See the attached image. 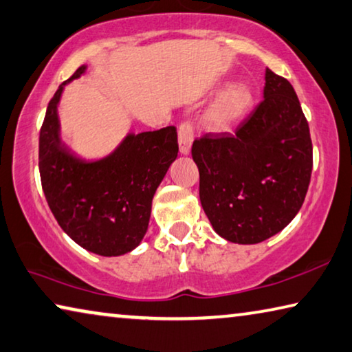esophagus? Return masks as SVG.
<instances>
[{"instance_id": "34e87169", "label": "esophagus", "mask_w": 352, "mask_h": 352, "mask_svg": "<svg viewBox=\"0 0 352 352\" xmlns=\"http://www.w3.org/2000/svg\"><path fill=\"white\" fill-rule=\"evenodd\" d=\"M194 141V126L191 122H183L178 128V146H180V153L188 155L191 152V146Z\"/></svg>"}]
</instances>
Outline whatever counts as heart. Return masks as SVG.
<instances>
[{
  "mask_svg": "<svg viewBox=\"0 0 352 352\" xmlns=\"http://www.w3.org/2000/svg\"><path fill=\"white\" fill-rule=\"evenodd\" d=\"M252 102L249 89L243 85L228 86L205 113V124L211 130H222V128L230 126L232 124L246 113Z\"/></svg>",
  "mask_w": 352,
  "mask_h": 352,
  "instance_id": "b5f03b06",
  "label": "heart"
}]
</instances>
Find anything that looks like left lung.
Masks as SVG:
<instances>
[{"label":"left lung","mask_w":352,"mask_h":352,"mask_svg":"<svg viewBox=\"0 0 352 352\" xmlns=\"http://www.w3.org/2000/svg\"><path fill=\"white\" fill-rule=\"evenodd\" d=\"M263 102L236 131L206 133L191 153L200 204L217 235L256 244L283 230L304 204L314 148L296 92L266 69Z\"/></svg>","instance_id":"1"}]
</instances>
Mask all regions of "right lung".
<instances>
[{
  "mask_svg": "<svg viewBox=\"0 0 352 352\" xmlns=\"http://www.w3.org/2000/svg\"><path fill=\"white\" fill-rule=\"evenodd\" d=\"M85 72L81 65L50 100L38 170L50 210L67 235L89 252L117 256L136 249L146 235L156 189L177 158V128L128 133L102 160L76 156L60 139L58 104L64 86Z\"/></svg>",
  "mask_w": 352,
  "mask_h": 352,
  "instance_id": "add662e5",
  "label": "right lung"
}]
</instances>
